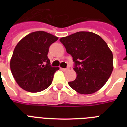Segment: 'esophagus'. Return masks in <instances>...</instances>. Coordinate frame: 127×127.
Instances as JSON below:
<instances>
[{"label":"esophagus","instance_id":"obj_1","mask_svg":"<svg viewBox=\"0 0 127 127\" xmlns=\"http://www.w3.org/2000/svg\"><path fill=\"white\" fill-rule=\"evenodd\" d=\"M61 70L64 72H66L69 70V68H61Z\"/></svg>","mask_w":127,"mask_h":127}]
</instances>
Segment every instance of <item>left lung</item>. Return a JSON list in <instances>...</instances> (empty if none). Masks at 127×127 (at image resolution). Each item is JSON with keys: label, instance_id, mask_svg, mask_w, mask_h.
<instances>
[{"label": "left lung", "instance_id": "8db88e82", "mask_svg": "<svg viewBox=\"0 0 127 127\" xmlns=\"http://www.w3.org/2000/svg\"><path fill=\"white\" fill-rule=\"evenodd\" d=\"M59 41L70 54L77 76L69 82L72 88L82 94H90L101 88L113 69V53L100 36L89 32H78Z\"/></svg>", "mask_w": 127, "mask_h": 127}]
</instances>
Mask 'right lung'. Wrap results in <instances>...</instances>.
I'll use <instances>...</instances> for the list:
<instances>
[{"instance_id":"obj_1","label":"right lung","mask_w":127,"mask_h":127,"mask_svg":"<svg viewBox=\"0 0 127 127\" xmlns=\"http://www.w3.org/2000/svg\"><path fill=\"white\" fill-rule=\"evenodd\" d=\"M58 37L43 31L24 37L17 44L10 60V69L18 84L24 90L39 92L51 84L59 68L51 66L49 49Z\"/></svg>"}]
</instances>
